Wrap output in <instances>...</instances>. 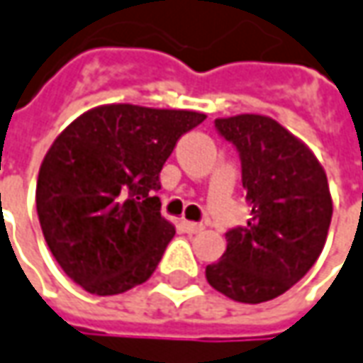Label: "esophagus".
Masks as SVG:
<instances>
[{"instance_id": "esophagus-1", "label": "esophagus", "mask_w": 363, "mask_h": 363, "mask_svg": "<svg viewBox=\"0 0 363 363\" xmlns=\"http://www.w3.org/2000/svg\"><path fill=\"white\" fill-rule=\"evenodd\" d=\"M182 228L186 233H199L203 232V225L201 223H196V221H182Z\"/></svg>"}]
</instances>
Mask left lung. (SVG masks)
Returning a JSON list of instances; mask_svg holds the SVG:
<instances>
[{
	"label": "left lung",
	"mask_w": 363,
	"mask_h": 363,
	"mask_svg": "<svg viewBox=\"0 0 363 363\" xmlns=\"http://www.w3.org/2000/svg\"><path fill=\"white\" fill-rule=\"evenodd\" d=\"M216 128L240 152L252 220L225 233L228 247L206 278L233 301H269L322 254L334 211L328 177L312 150L276 119L242 113L218 118Z\"/></svg>",
	"instance_id": "1"
}]
</instances>
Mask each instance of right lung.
Wrapping results in <instances>:
<instances>
[{
    "mask_svg": "<svg viewBox=\"0 0 363 363\" xmlns=\"http://www.w3.org/2000/svg\"><path fill=\"white\" fill-rule=\"evenodd\" d=\"M206 119L189 109L108 104L55 138L35 206L51 254L77 286L116 296L152 278L176 228L153 196L176 142Z\"/></svg>",
    "mask_w": 363,
    "mask_h": 363,
    "instance_id": "obj_1",
    "label": "right lung"
}]
</instances>
